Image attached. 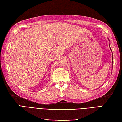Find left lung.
Wrapping results in <instances>:
<instances>
[{"label": "left lung", "instance_id": "1", "mask_svg": "<svg viewBox=\"0 0 122 122\" xmlns=\"http://www.w3.org/2000/svg\"><path fill=\"white\" fill-rule=\"evenodd\" d=\"M110 49H111V48H110ZM111 51H112V50H111Z\"/></svg>", "mask_w": 122, "mask_h": 122}]
</instances>
